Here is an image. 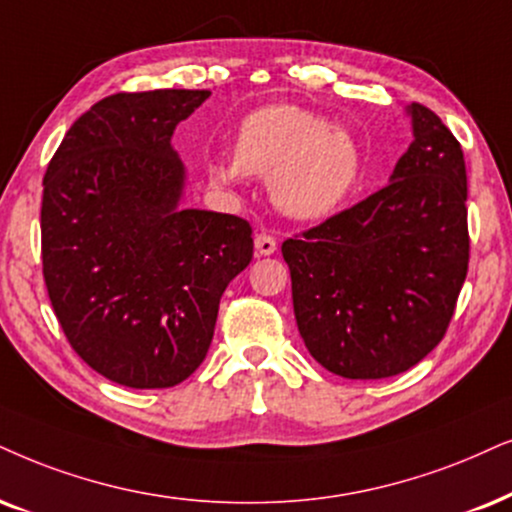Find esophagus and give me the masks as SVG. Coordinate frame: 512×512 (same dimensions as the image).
Instances as JSON below:
<instances>
[{
  "label": "esophagus",
  "mask_w": 512,
  "mask_h": 512,
  "mask_svg": "<svg viewBox=\"0 0 512 512\" xmlns=\"http://www.w3.org/2000/svg\"><path fill=\"white\" fill-rule=\"evenodd\" d=\"M276 248H278L276 238L271 236V234H267V231H262V234L255 236V250H257V255H274Z\"/></svg>",
  "instance_id": "esophagus-1"
}]
</instances>
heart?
Returning a JSON list of instances; mask_svg holds the SVG:
<instances>
[{
    "label": "heart",
    "instance_id": "1",
    "mask_svg": "<svg viewBox=\"0 0 512 512\" xmlns=\"http://www.w3.org/2000/svg\"><path fill=\"white\" fill-rule=\"evenodd\" d=\"M236 158L210 165L219 186L245 174L269 179L274 203L293 217H323L349 198L361 179V148L352 134L300 106H267L238 129Z\"/></svg>",
    "mask_w": 512,
    "mask_h": 512
}]
</instances>
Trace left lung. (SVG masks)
Here are the masks:
<instances>
[{
    "label": "left lung",
    "instance_id": "obj_1",
    "mask_svg": "<svg viewBox=\"0 0 512 512\" xmlns=\"http://www.w3.org/2000/svg\"><path fill=\"white\" fill-rule=\"evenodd\" d=\"M413 141L380 191L283 241L309 354L349 380L409 371L442 342L470 260L463 148L411 103Z\"/></svg>",
    "mask_w": 512,
    "mask_h": 512
}]
</instances>
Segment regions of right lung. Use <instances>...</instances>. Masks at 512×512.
I'll use <instances>...</instances> for the list:
<instances>
[{"instance_id":"add662e5","label":"right lung","mask_w":512,"mask_h":512,"mask_svg":"<svg viewBox=\"0 0 512 512\" xmlns=\"http://www.w3.org/2000/svg\"><path fill=\"white\" fill-rule=\"evenodd\" d=\"M208 89L120 92L80 115L44 174L42 274L84 364L134 390L186 380L208 354L219 300L252 260V226L181 210L174 127Z\"/></svg>"}]
</instances>
